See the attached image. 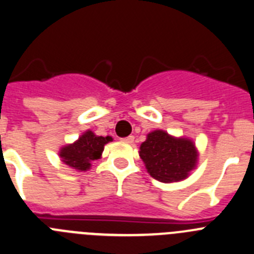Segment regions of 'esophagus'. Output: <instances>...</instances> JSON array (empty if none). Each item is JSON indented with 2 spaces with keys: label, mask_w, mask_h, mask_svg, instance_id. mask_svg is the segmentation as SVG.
<instances>
[{
  "label": "esophagus",
  "mask_w": 254,
  "mask_h": 254,
  "mask_svg": "<svg viewBox=\"0 0 254 254\" xmlns=\"http://www.w3.org/2000/svg\"><path fill=\"white\" fill-rule=\"evenodd\" d=\"M122 140L125 141V143H127V144H131V143H134V136H132V135H129V136H127V138H123Z\"/></svg>",
  "instance_id": "obj_1"
}]
</instances>
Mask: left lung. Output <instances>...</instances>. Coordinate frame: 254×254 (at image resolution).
Here are the masks:
<instances>
[{
	"label": "left lung",
	"mask_w": 254,
	"mask_h": 254,
	"mask_svg": "<svg viewBox=\"0 0 254 254\" xmlns=\"http://www.w3.org/2000/svg\"><path fill=\"white\" fill-rule=\"evenodd\" d=\"M139 155L149 174L163 183L183 181L198 163V151L190 139L175 138L164 130L149 132Z\"/></svg>",
	"instance_id": "left-lung-1"
}]
</instances>
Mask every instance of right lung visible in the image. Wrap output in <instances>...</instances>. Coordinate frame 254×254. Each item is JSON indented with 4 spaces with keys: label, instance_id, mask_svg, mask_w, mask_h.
Returning <instances> with one entry per match:
<instances>
[{
    "label": "right lung",
    "instance_id": "obj_1",
    "mask_svg": "<svg viewBox=\"0 0 254 254\" xmlns=\"http://www.w3.org/2000/svg\"><path fill=\"white\" fill-rule=\"evenodd\" d=\"M111 140V136H98L91 130H87L75 143L63 146L59 155L61 160L72 169L86 172L91 167V162L100 159L104 146Z\"/></svg>",
    "mask_w": 254,
    "mask_h": 254
}]
</instances>
